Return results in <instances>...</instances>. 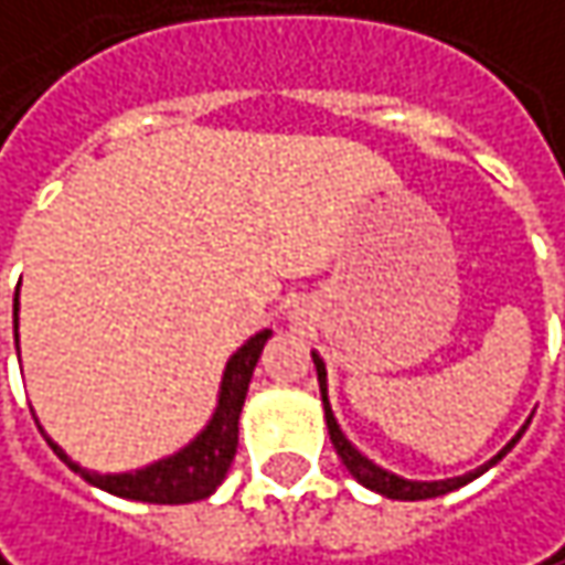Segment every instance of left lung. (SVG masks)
<instances>
[{
  "instance_id": "left-lung-1",
  "label": "left lung",
  "mask_w": 565,
  "mask_h": 565,
  "mask_svg": "<svg viewBox=\"0 0 565 565\" xmlns=\"http://www.w3.org/2000/svg\"><path fill=\"white\" fill-rule=\"evenodd\" d=\"M315 370H318V383H321V402H324V422H328V434H331V444H334V450H338V457L343 460V466L350 469V476L356 479V482H363L366 489H373V492H380L385 499H402V502H422V499H437V495H447V492H454V489H460L466 486L469 479H476V476H482L489 466L495 463V460H502L504 454L518 444V437L524 434H518L508 447H504L502 454L492 460V463H486L482 469H476V472H466V476H457V479H444V482H408V479H398V476H392V472H385L376 463H370L356 447H350V440L341 434V427L334 422V415H331V405H328V383H324V363H321V356H315Z\"/></svg>"
}]
</instances>
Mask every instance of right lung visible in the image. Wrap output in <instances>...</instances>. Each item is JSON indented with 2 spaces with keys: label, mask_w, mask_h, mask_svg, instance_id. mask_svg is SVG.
Instances as JSON below:
<instances>
[{
  "label": "right lung",
  "mask_w": 565,
  "mask_h": 565,
  "mask_svg": "<svg viewBox=\"0 0 565 565\" xmlns=\"http://www.w3.org/2000/svg\"><path fill=\"white\" fill-rule=\"evenodd\" d=\"M12 315H15V341H19V296H15ZM269 338H273V331H260L257 338H250L227 360L215 418L177 457L160 460V463L138 469V472H125V476H99V472H86L76 463H70L57 444H51L54 454L73 469H79L86 482L99 486V489L118 495V499L150 504H185L209 499L222 486V479L231 469V460L237 454V418H241V408H244V398H247V385H250V376H254V366L260 360L263 343Z\"/></svg>",
  "instance_id": "add662e5"
}]
</instances>
